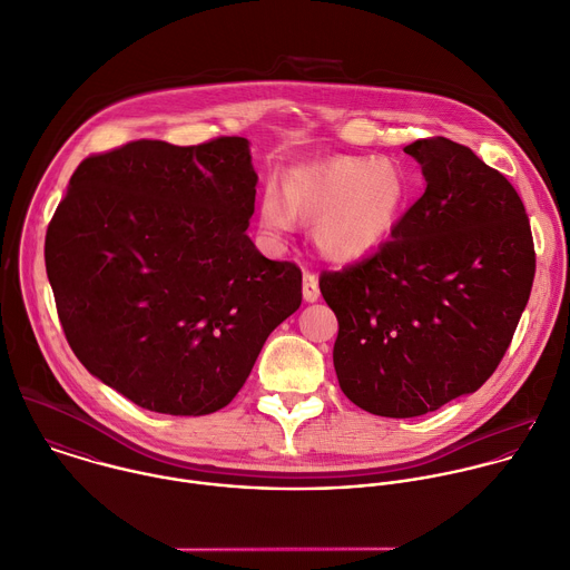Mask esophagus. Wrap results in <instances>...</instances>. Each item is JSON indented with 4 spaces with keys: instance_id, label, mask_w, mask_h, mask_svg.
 I'll return each instance as SVG.
<instances>
[{
    "instance_id": "1",
    "label": "esophagus",
    "mask_w": 570,
    "mask_h": 570,
    "mask_svg": "<svg viewBox=\"0 0 570 570\" xmlns=\"http://www.w3.org/2000/svg\"><path fill=\"white\" fill-rule=\"evenodd\" d=\"M304 284H302V295L306 302H317L320 299V284H317V275L315 273H308L304 271Z\"/></svg>"
}]
</instances>
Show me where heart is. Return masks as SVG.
Returning <instances> with one entry per match:
<instances>
[{
  "instance_id": "heart-1",
  "label": "heart",
  "mask_w": 570,
  "mask_h": 570,
  "mask_svg": "<svg viewBox=\"0 0 570 570\" xmlns=\"http://www.w3.org/2000/svg\"><path fill=\"white\" fill-rule=\"evenodd\" d=\"M411 202V184L391 159L337 155L286 170L282 190L268 186L259 202V226L284 235L297 219L311 222L317 253L353 264L380 250L397 230Z\"/></svg>"
}]
</instances>
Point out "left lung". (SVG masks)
<instances>
[{
    "instance_id": "8db88e82",
    "label": "left lung",
    "mask_w": 570,
    "mask_h": 570,
    "mask_svg": "<svg viewBox=\"0 0 570 570\" xmlns=\"http://www.w3.org/2000/svg\"><path fill=\"white\" fill-rule=\"evenodd\" d=\"M404 153L422 166L424 195L375 255L320 277L340 322V389L397 420L438 411L493 375L535 277L527 208L502 173L446 137Z\"/></svg>"
}]
</instances>
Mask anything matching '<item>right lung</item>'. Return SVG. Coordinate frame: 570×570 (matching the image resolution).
I'll return each instance as SVG.
<instances>
[{
  "label": "right lung",
  "instance_id": "obj_1",
  "mask_svg": "<svg viewBox=\"0 0 570 570\" xmlns=\"http://www.w3.org/2000/svg\"><path fill=\"white\" fill-rule=\"evenodd\" d=\"M255 186L244 137L139 139L77 166L43 257L90 375L166 415H208L237 395L302 304V271L246 235Z\"/></svg>",
  "mask_w": 570,
  "mask_h": 570
}]
</instances>
